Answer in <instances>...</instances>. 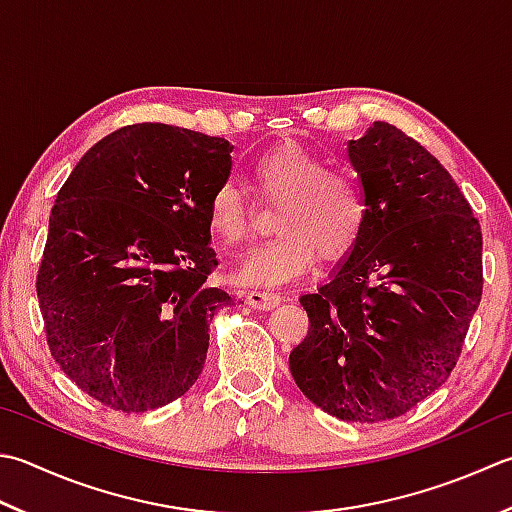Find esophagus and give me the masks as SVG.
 <instances>
[{"label": "esophagus", "instance_id": "1", "mask_svg": "<svg viewBox=\"0 0 512 512\" xmlns=\"http://www.w3.org/2000/svg\"><path fill=\"white\" fill-rule=\"evenodd\" d=\"M246 302L253 306V308H275L279 302H282V295H277V293H268V290H248V295H246Z\"/></svg>", "mask_w": 512, "mask_h": 512}]
</instances>
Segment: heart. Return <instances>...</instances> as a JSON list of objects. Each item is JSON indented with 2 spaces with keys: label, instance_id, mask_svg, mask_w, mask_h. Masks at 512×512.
Here are the masks:
<instances>
[{
  "label": "heart",
  "instance_id": "1",
  "mask_svg": "<svg viewBox=\"0 0 512 512\" xmlns=\"http://www.w3.org/2000/svg\"><path fill=\"white\" fill-rule=\"evenodd\" d=\"M253 182L275 202L277 237L242 259L235 277L244 284L277 286L304 275L315 262H337L364 233L368 204L362 182L348 168L326 166L324 157L299 144H279L257 159ZM208 228L226 246L250 235V206L235 182L215 188Z\"/></svg>",
  "mask_w": 512,
  "mask_h": 512
}]
</instances>
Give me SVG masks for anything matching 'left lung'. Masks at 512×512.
Masks as SVG:
<instances>
[{
    "label": "left lung",
    "mask_w": 512,
    "mask_h": 512,
    "mask_svg": "<svg viewBox=\"0 0 512 512\" xmlns=\"http://www.w3.org/2000/svg\"><path fill=\"white\" fill-rule=\"evenodd\" d=\"M364 233L299 297L308 335L288 357L299 390L344 422H386L450 377L482 299V228L448 170L393 124L350 139Z\"/></svg>",
    "instance_id": "left-lung-1"
}]
</instances>
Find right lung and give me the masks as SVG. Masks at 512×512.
Wrapping results in <instances>:
<instances>
[{
	"mask_svg": "<svg viewBox=\"0 0 512 512\" xmlns=\"http://www.w3.org/2000/svg\"><path fill=\"white\" fill-rule=\"evenodd\" d=\"M230 153L224 137L124 126L57 193L39 310L57 366L104 406L162 408L202 373L208 326L235 302L206 284L217 266L208 202L230 175Z\"/></svg>",
	"mask_w": 512,
	"mask_h": 512,
	"instance_id": "1",
	"label": "right lung"
}]
</instances>
